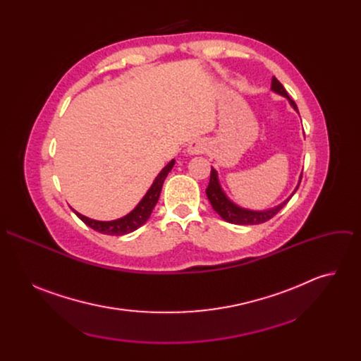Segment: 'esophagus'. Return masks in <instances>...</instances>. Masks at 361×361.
<instances>
[{
	"instance_id": "1",
	"label": "esophagus",
	"mask_w": 361,
	"mask_h": 361,
	"mask_svg": "<svg viewBox=\"0 0 361 361\" xmlns=\"http://www.w3.org/2000/svg\"><path fill=\"white\" fill-rule=\"evenodd\" d=\"M205 149H207V144H205V141H204L202 138H195V140H192V141L188 144L187 152H188V154H201V152H204Z\"/></svg>"
}]
</instances>
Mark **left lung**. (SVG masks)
Masks as SVG:
<instances>
[{"mask_svg":"<svg viewBox=\"0 0 361 361\" xmlns=\"http://www.w3.org/2000/svg\"><path fill=\"white\" fill-rule=\"evenodd\" d=\"M271 90L276 91L277 94L286 97V98L290 101V104L293 106V109H294L295 111H298V110H297V106H295V102L288 97L286 88L283 87V84H281L276 77H273V80H271ZM301 177H302V173H301V176H300L298 185H300ZM298 185L295 187L294 192L297 191ZM205 192H207V198L210 200L214 212H216L223 220H226L227 223L240 224V226H245V224H247V226H248V224L252 226V224H260V223L269 221L270 219H273V217L284 207V205L288 202V200L291 198V197L287 198L284 202H281L280 205H277V207H274V209L263 210V212H252V210H247V209L238 207L237 204H234L233 201L228 200V197H227V195L224 194V191L221 190V185H220L219 177H217V171H216L213 167H212V174H210V183H209V187H207V190H205ZM294 192H293V194H294ZM293 194H291V195H293Z\"/></svg>","mask_w":361,"mask_h":361,"instance_id":"obj_1","label":"left lung"}]
</instances>
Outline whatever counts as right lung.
I'll return each mask as SVG.
<instances>
[{"label": "right lung", "mask_w": 361, "mask_h": 361, "mask_svg": "<svg viewBox=\"0 0 361 361\" xmlns=\"http://www.w3.org/2000/svg\"><path fill=\"white\" fill-rule=\"evenodd\" d=\"M174 160H171L161 171L160 174L154 180L152 185L149 187V190L147 191V194L142 197V200L137 204V207L128 213L127 216L118 219V220H113V221H97L92 219H88L80 213H77L75 210H73L77 217L80 220H82L88 227H91L92 230L102 233V234H110V235H123V234H128L133 233L134 230L140 228L151 216L152 209L156 207V204L160 198V192L164 184L166 177L169 176V173L171 171L173 166H174Z\"/></svg>", "instance_id": "right-lung-1"}]
</instances>
